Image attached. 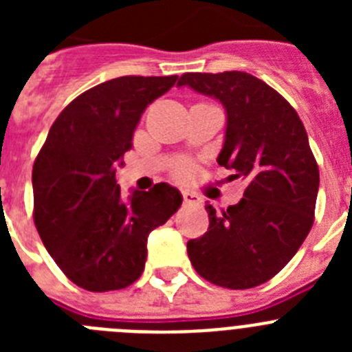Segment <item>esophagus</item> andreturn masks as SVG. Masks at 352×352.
Returning <instances> with one entry per match:
<instances>
[{"instance_id":"1","label":"esophagus","mask_w":352,"mask_h":352,"mask_svg":"<svg viewBox=\"0 0 352 352\" xmlns=\"http://www.w3.org/2000/svg\"><path fill=\"white\" fill-rule=\"evenodd\" d=\"M183 203L185 204H201V197L192 192H183Z\"/></svg>"}]
</instances>
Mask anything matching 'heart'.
<instances>
[{
	"label": "heart",
	"mask_w": 352,
	"mask_h": 352,
	"mask_svg": "<svg viewBox=\"0 0 352 352\" xmlns=\"http://www.w3.org/2000/svg\"><path fill=\"white\" fill-rule=\"evenodd\" d=\"M182 170H185V167H182Z\"/></svg>",
	"instance_id": "1"
}]
</instances>
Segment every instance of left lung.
Returning a JSON list of instances; mask_svg holds the SVG:
<instances>
[{
	"instance_id": "obj_1",
	"label": "left lung",
	"mask_w": 352,
	"mask_h": 352,
	"mask_svg": "<svg viewBox=\"0 0 352 352\" xmlns=\"http://www.w3.org/2000/svg\"><path fill=\"white\" fill-rule=\"evenodd\" d=\"M178 86L219 100L226 135L219 166L247 183L243 199L223 213L211 204L210 227L190 239L192 266L208 282L250 289L294 257L312 229L319 167L300 116L284 96L247 72L185 74Z\"/></svg>"
}]
</instances>
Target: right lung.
<instances>
[{
    "instance_id": "right-lung-1",
    "label": "right lung",
    "mask_w": 352,
    "mask_h": 352,
    "mask_svg": "<svg viewBox=\"0 0 352 352\" xmlns=\"http://www.w3.org/2000/svg\"><path fill=\"white\" fill-rule=\"evenodd\" d=\"M178 76H125L61 111L33 166L36 231L61 272L86 291L129 287L144 272L148 236L182 206L169 183L121 197L118 166L142 113Z\"/></svg>"
}]
</instances>
